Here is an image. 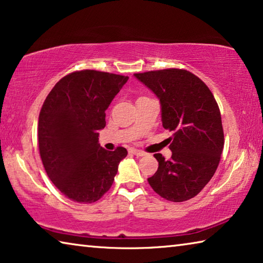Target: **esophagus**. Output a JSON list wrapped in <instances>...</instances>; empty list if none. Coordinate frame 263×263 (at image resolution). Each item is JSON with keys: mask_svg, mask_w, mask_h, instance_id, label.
I'll list each match as a JSON object with an SVG mask.
<instances>
[{"mask_svg": "<svg viewBox=\"0 0 263 263\" xmlns=\"http://www.w3.org/2000/svg\"><path fill=\"white\" fill-rule=\"evenodd\" d=\"M130 152H131L132 154H135L136 157H144V155H146V153H145V152H142V151H139V149H135V148L130 149Z\"/></svg>", "mask_w": 263, "mask_h": 263, "instance_id": "obj_1", "label": "esophagus"}]
</instances>
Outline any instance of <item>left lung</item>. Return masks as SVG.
Masks as SVG:
<instances>
[{
    "mask_svg": "<svg viewBox=\"0 0 263 263\" xmlns=\"http://www.w3.org/2000/svg\"><path fill=\"white\" fill-rule=\"evenodd\" d=\"M135 77L157 95L162 125L173 132L172 159L154 154L159 168L148 183L167 201H188L208 184L220 161L224 132L217 102L206 84L188 70H152Z\"/></svg>",
    "mask_w": 263,
    "mask_h": 263,
    "instance_id": "1",
    "label": "left lung"
}]
</instances>
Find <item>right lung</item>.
<instances>
[{
	"label": "right lung",
	"mask_w": 263,
	"mask_h": 263,
	"mask_svg": "<svg viewBox=\"0 0 263 263\" xmlns=\"http://www.w3.org/2000/svg\"><path fill=\"white\" fill-rule=\"evenodd\" d=\"M128 78L84 69L62 78L39 114V152L50 180L66 197L94 203L108 191L127 155L99 144L105 110Z\"/></svg>",
	"instance_id": "right-lung-1"
}]
</instances>
